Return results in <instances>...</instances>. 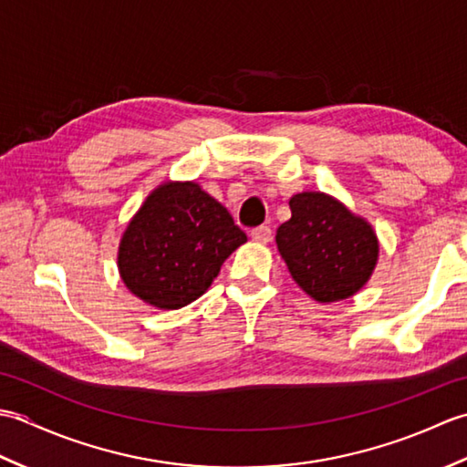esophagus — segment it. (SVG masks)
<instances>
[{
    "mask_svg": "<svg viewBox=\"0 0 467 467\" xmlns=\"http://www.w3.org/2000/svg\"><path fill=\"white\" fill-rule=\"evenodd\" d=\"M251 236H253V241L261 243V244H266V243H271V239H273V231H271V226H265L263 224V226L253 228Z\"/></svg>",
    "mask_w": 467,
    "mask_h": 467,
    "instance_id": "obj_1",
    "label": "esophagus"
}]
</instances>
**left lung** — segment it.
I'll return each mask as SVG.
<instances>
[{
    "mask_svg": "<svg viewBox=\"0 0 467 467\" xmlns=\"http://www.w3.org/2000/svg\"><path fill=\"white\" fill-rule=\"evenodd\" d=\"M289 206L291 218L276 228V246L295 283L319 303L363 289L379 256L373 226L325 192H299Z\"/></svg>",
    "mask_w": 467,
    "mask_h": 467,
    "instance_id": "8db88e82",
    "label": "left lung"
}]
</instances>
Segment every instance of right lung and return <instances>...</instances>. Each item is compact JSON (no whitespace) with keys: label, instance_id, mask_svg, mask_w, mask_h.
Here are the masks:
<instances>
[{"label":"right lung","instance_id":"right-lung-1","mask_svg":"<svg viewBox=\"0 0 467 467\" xmlns=\"http://www.w3.org/2000/svg\"><path fill=\"white\" fill-rule=\"evenodd\" d=\"M246 243L231 213L196 182H164L146 196L118 246V271L156 309L196 301Z\"/></svg>","mask_w":467,"mask_h":467}]
</instances>
